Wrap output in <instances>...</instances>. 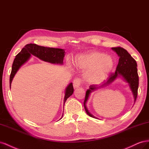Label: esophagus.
<instances>
[{
    "label": "esophagus",
    "mask_w": 149,
    "mask_h": 149,
    "mask_svg": "<svg viewBox=\"0 0 149 149\" xmlns=\"http://www.w3.org/2000/svg\"><path fill=\"white\" fill-rule=\"evenodd\" d=\"M82 83V80L80 78H76L73 81V86L74 88H77L79 87Z\"/></svg>",
    "instance_id": "34e87169"
}]
</instances>
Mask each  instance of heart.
<instances>
[{
    "mask_svg": "<svg viewBox=\"0 0 149 149\" xmlns=\"http://www.w3.org/2000/svg\"><path fill=\"white\" fill-rule=\"evenodd\" d=\"M113 64L112 57L99 52L83 54L75 58V65L86 72V79L92 84L101 82L107 78L113 69Z\"/></svg>",
    "mask_w": 149,
    "mask_h": 149,
    "instance_id": "b5f03b06",
    "label": "heart"
}]
</instances>
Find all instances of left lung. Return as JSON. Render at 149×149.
<instances>
[{
  "instance_id": "1",
  "label": "left lung",
  "mask_w": 149,
  "mask_h": 149,
  "mask_svg": "<svg viewBox=\"0 0 149 149\" xmlns=\"http://www.w3.org/2000/svg\"><path fill=\"white\" fill-rule=\"evenodd\" d=\"M112 49L116 52L119 57L118 65L116 68V70L115 73H111L109 75L107 82L104 83L100 86L97 87L96 85H91L89 87V89L87 91L86 97L84 102V108L87 113L89 116L95 118L94 116L89 112L88 110L86 102L88 100V97L90 95V93L95 91L96 89L99 88H102L109 86L112 82H113L118 76H122L124 78L125 81L129 84L130 88L132 92L134 98V103L135 102L136 99L137 97L138 93V87H139V75L137 73V64L135 59L130 56V54L124 48L120 47H112Z\"/></svg>"
}]
</instances>
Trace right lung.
<instances>
[{
  "mask_svg": "<svg viewBox=\"0 0 149 149\" xmlns=\"http://www.w3.org/2000/svg\"><path fill=\"white\" fill-rule=\"evenodd\" d=\"M31 55H33V56L40 58V60L45 62L57 63V64L58 63L62 64L63 57L65 56V51L64 49L46 47L38 45L36 44H29L25 45L22 50L15 56L14 62L12 63V70L10 75V88L12 79L17 72L24 63L29 60ZM73 92V85H72V83H70L65 89L63 104H65L67 99L72 95Z\"/></svg>",
  "mask_w": 149,
  "mask_h": 149,
  "instance_id": "obj_1",
  "label": "right lung"
}]
</instances>
